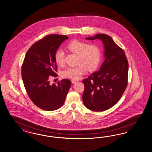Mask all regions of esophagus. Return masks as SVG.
<instances>
[{
	"label": "esophagus",
	"instance_id": "esophagus-1",
	"mask_svg": "<svg viewBox=\"0 0 152 152\" xmlns=\"http://www.w3.org/2000/svg\"><path fill=\"white\" fill-rule=\"evenodd\" d=\"M71 82H72V83H76L78 82V81H77V80H72V81H71Z\"/></svg>",
	"mask_w": 152,
	"mask_h": 152
}]
</instances>
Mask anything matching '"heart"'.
Returning <instances> with one entry per match:
<instances>
[{
  "mask_svg": "<svg viewBox=\"0 0 152 152\" xmlns=\"http://www.w3.org/2000/svg\"><path fill=\"white\" fill-rule=\"evenodd\" d=\"M69 51L78 55V66L68 67L62 72L64 78L77 80L86 71L96 69L101 61V53L99 47L95 45H88L85 42L74 41L67 46ZM64 52L59 50L56 52L55 59L57 64L64 63Z\"/></svg>",
  "mask_w": 152,
  "mask_h": 152,
  "instance_id": "heart-1",
  "label": "heart"
}]
</instances>
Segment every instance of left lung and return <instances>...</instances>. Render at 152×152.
<instances>
[{
  "instance_id": "obj_1",
  "label": "left lung",
  "mask_w": 152,
  "mask_h": 152,
  "mask_svg": "<svg viewBox=\"0 0 152 152\" xmlns=\"http://www.w3.org/2000/svg\"><path fill=\"white\" fill-rule=\"evenodd\" d=\"M86 39H101L105 48V60L99 71L83 80V102L89 110H106L119 101L127 87L128 60L124 50L107 34H97Z\"/></svg>"
}]
</instances>
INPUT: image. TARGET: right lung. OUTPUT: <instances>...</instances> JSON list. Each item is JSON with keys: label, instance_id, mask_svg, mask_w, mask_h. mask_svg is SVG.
<instances>
[{"label": "right lung", "instance_id": "1", "mask_svg": "<svg viewBox=\"0 0 152 152\" xmlns=\"http://www.w3.org/2000/svg\"><path fill=\"white\" fill-rule=\"evenodd\" d=\"M69 38L65 35L50 34L35 42L24 57L22 67L23 84L35 105L42 110L53 111L64 104L71 83L68 79L51 84L52 77H57L56 52Z\"/></svg>", "mask_w": 152, "mask_h": 152}]
</instances>
